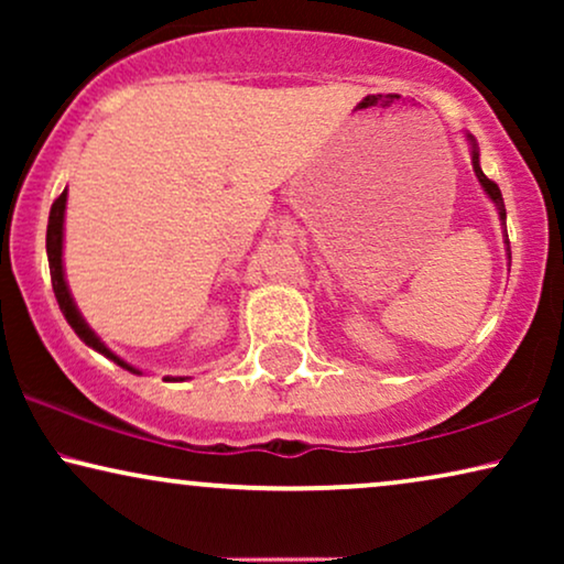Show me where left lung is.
Instances as JSON below:
<instances>
[{
  "label": "left lung",
  "mask_w": 564,
  "mask_h": 564,
  "mask_svg": "<svg viewBox=\"0 0 564 564\" xmlns=\"http://www.w3.org/2000/svg\"><path fill=\"white\" fill-rule=\"evenodd\" d=\"M465 138H467V143H469V156H473V169H475V176H477V182H480V187H482V192L485 195L490 197V203L496 205V210H498V218H500V226H503V243H506V259H508V267H511V243H508V230H506V205H503V195H500V189H498V184L496 182H490L488 176L482 174V169H480V149H477V141H475V135H469V133H465Z\"/></svg>",
  "instance_id": "1"
}]
</instances>
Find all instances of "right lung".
Here are the masks:
<instances>
[{
  "label": "right lung",
  "mask_w": 564,
  "mask_h": 564,
  "mask_svg": "<svg viewBox=\"0 0 564 564\" xmlns=\"http://www.w3.org/2000/svg\"><path fill=\"white\" fill-rule=\"evenodd\" d=\"M64 218H66V189L61 192V197L53 203L51 207V215H48V230H45V251H48V267H51V282H53V292H56V300H58V307L61 313H64V318L68 321V326L74 328V334L82 338L84 344L89 346V349H95L107 357L115 365L128 369V372L133 375H143L141 369L130 365L122 357H118L110 346H107L102 338H99L95 330L89 328V323L84 321V315L79 313V307H76L74 297H72V290H68V282H66V272H64ZM166 382H184L187 377H164Z\"/></svg>",
  "instance_id": "1"
}]
</instances>
